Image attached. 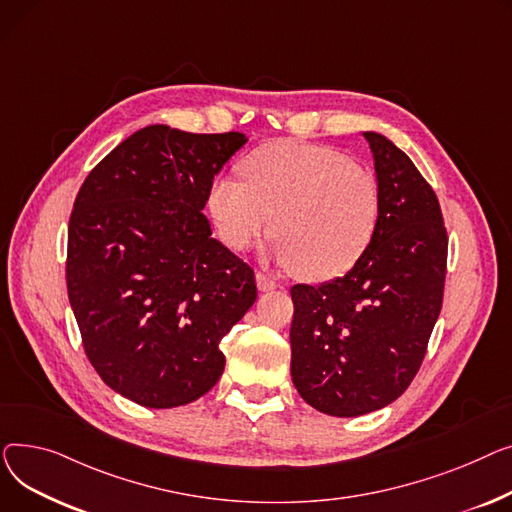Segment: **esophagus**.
Returning a JSON list of instances; mask_svg holds the SVG:
<instances>
[{"mask_svg": "<svg viewBox=\"0 0 512 512\" xmlns=\"http://www.w3.org/2000/svg\"><path fill=\"white\" fill-rule=\"evenodd\" d=\"M256 285H258L260 291H270V289H277L279 287V283L273 277H268L264 273L256 275Z\"/></svg>", "mask_w": 512, "mask_h": 512, "instance_id": "esophagus-1", "label": "esophagus"}]
</instances>
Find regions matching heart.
Instances as JSON below:
<instances>
[{
    "label": "heart",
    "instance_id": "b5f03b06",
    "mask_svg": "<svg viewBox=\"0 0 512 512\" xmlns=\"http://www.w3.org/2000/svg\"><path fill=\"white\" fill-rule=\"evenodd\" d=\"M244 182L215 177L206 194L221 242L244 252L273 223V256L304 279L339 277L364 256L380 219L372 171L333 148L277 140L239 167Z\"/></svg>",
    "mask_w": 512,
    "mask_h": 512
}]
</instances>
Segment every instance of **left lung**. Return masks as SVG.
<instances>
[{"label": "left lung", "instance_id": "1", "mask_svg": "<svg viewBox=\"0 0 512 512\" xmlns=\"http://www.w3.org/2000/svg\"><path fill=\"white\" fill-rule=\"evenodd\" d=\"M380 219L343 277L293 285L291 378L302 399L357 417L399 399L424 362L444 295L448 237L432 186L386 136L364 132Z\"/></svg>", "mask_w": 512, "mask_h": 512}]
</instances>
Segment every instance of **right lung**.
I'll return each mask as SVG.
<instances>
[{
	"mask_svg": "<svg viewBox=\"0 0 512 512\" xmlns=\"http://www.w3.org/2000/svg\"><path fill=\"white\" fill-rule=\"evenodd\" d=\"M239 132L146 126L117 144L76 196L66 283L88 362L150 409L200 399L219 347L256 302L254 270L213 237L202 208Z\"/></svg>",
	"mask_w": 512,
	"mask_h": 512,
	"instance_id": "add662e5",
	"label": "right lung"
}]
</instances>
